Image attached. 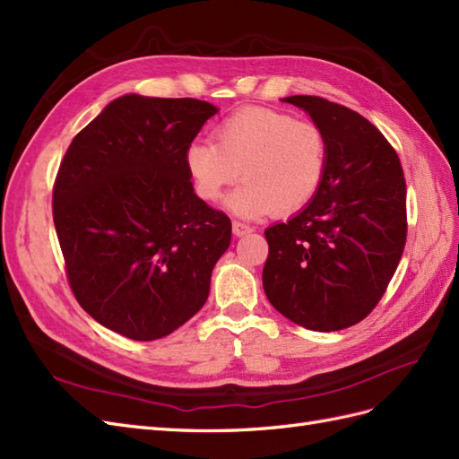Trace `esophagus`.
<instances>
[{
	"mask_svg": "<svg viewBox=\"0 0 459 459\" xmlns=\"http://www.w3.org/2000/svg\"><path fill=\"white\" fill-rule=\"evenodd\" d=\"M231 228H233V233L238 235V238H241V235H247V233L253 231V228L249 224H245V221H239V220H233Z\"/></svg>",
	"mask_w": 459,
	"mask_h": 459,
	"instance_id": "obj_1",
	"label": "esophagus"
}]
</instances>
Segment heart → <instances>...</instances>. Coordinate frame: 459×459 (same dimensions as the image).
<instances>
[{
	"mask_svg": "<svg viewBox=\"0 0 459 459\" xmlns=\"http://www.w3.org/2000/svg\"><path fill=\"white\" fill-rule=\"evenodd\" d=\"M195 193L216 203L239 179L230 208L241 216L290 214L315 199L328 168V137L316 123L270 108H243L218 123L212 141L185 151Z\"/></svg>",
	"mask_w": 459,
	"mask_h": 459,
	"instance_id": "b5f03b06",
	"label": "heart"
}]
</instances>
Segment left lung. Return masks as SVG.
<instances>
[{
    "label": "left lung",
    "mask_w": 459,
    "mask_h": 459,
    "mask_svg": "<svg viewBox=\"0 0 459 459\" xmlns=\"http://www.w3.org/2000/svg\"><path fill=\"white\" fill-rule=\"evenodd\" d=\"M328 137V168L315 199L264 231L268 301L295 325L333 332L378 305L407 238L398 152L357 111L320 96H290Z\"/></svg>",
    "instance_id": "1"
}]
</instances>
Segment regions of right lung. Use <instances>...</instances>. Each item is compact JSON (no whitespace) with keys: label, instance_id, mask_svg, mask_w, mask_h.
<instances>
[{"label":"right lung","instance_id":"right-lung-1","mask_svg":"<svg viewBox=\"0 0 459 459\" xmlns=\"http://www.w3.org/2000/svg\"><path fill=\"white\" fill-rule=\"evenodd\" d=\"M216 108L121 96L71 141L54 183V224L79 305L121 336L151 342L204 305L231 220L195 195L185 151Z\"/></svg>","mask_w":459,"mask_h":459}]
</instances>
